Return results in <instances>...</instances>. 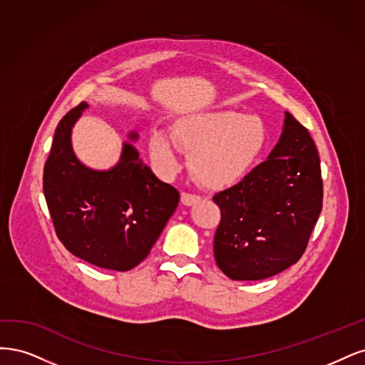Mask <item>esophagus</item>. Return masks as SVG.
Returning a JSON list of instances; mask_svg holds the SVG:
<instances>
[{
	"mask_svg": "<svg viewBox=\"0 0 365 365\" xmlns=\"http://www.w3.org/2000/svg\"><path fill=\"white\" fill-rule=\"evenodd\" d=\"M200 195H195V194H191V192H182V203L185 206H192L194 203L200 202Z\"/></svg>",
	"mask_w": 365,
	"mask_h": 365,
	"instance_id": "34e87169",
	"label": "esophagus"
}]
</instances>
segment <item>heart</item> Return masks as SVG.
<instances>
[{"label":"heart","instance_id":"obj_1","mask_svg":"<svg viewBox=\"0 0 365 365\" xmlns=\"http://www.w3.org/2000/svg\"><path fill=\"white\" fill-rule=\"evenodd\" d=\"M173 138L162 132L150 136V156L162 175L180 167L178 145L191 153L190 170L207 187H226L252 170L265 145L267 130L261 118L235 110H210L180 118Z\"/></svg>","mask_w":365,"mask_h":365}]
</instances>
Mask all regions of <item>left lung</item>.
Returning <instances> with one entry per match:
<instances>
[{
    "mask_svg": "<svg viewBox=\"0 0 365 365\" xmlns=\"http://www.w3.org/2000/svg\"><path fill=\"white\" fill-rule=\"evenodd\" d=\"M214 202L221 210L214 255L227 277L261 280L296 264L323 206L320 158L308 128L287 112L268 159Z\"/></svg>",
    "mask_w": 365,
    "mask_h": 365,
    "instance_id": "obj_1",
    "label": "left lung"
}]
</instances>
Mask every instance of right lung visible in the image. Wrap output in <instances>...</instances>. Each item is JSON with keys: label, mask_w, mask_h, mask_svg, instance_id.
<instances>
[{"label": "right lung", "mask_w": 365, "mask_h": 365, "mask_svg": "<svg viewBox=\"0 0 365 365\" xmlns=\"http://www.w3.org/2000/svg\"><path fill=\"white\" fill-rule=\"evenodd\" d=\"M86 108L81 101L57 124L43 167V195L66 250L96 267L127 272L145 259L180 194L160 182L130 144L112 170L85 167L73 151L71 128Z\"/></svg>", "instance_id": "1"}]
</instances>
